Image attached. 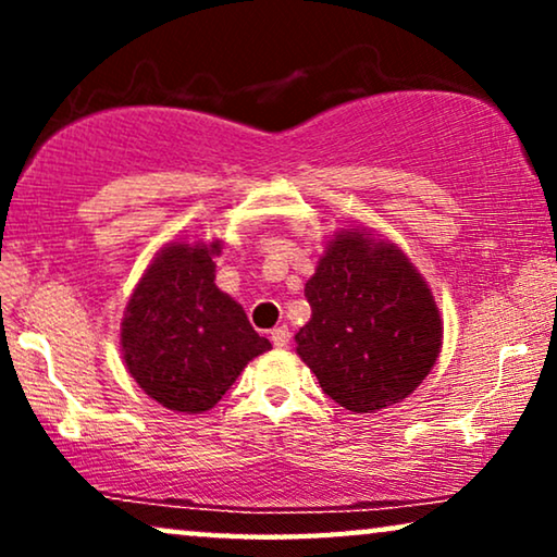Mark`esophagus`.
Here are the masks:
<instances>
[{
  "label": "esophagus",
  "instance_id": "obj_1",
  "mask_svg": "<svg viewBox=\"0 0 557 557\" xmlns=\"http://www.w3.org/2000/svg\"><path fill=\"white\" fill-rule=\"evenodd\" d=\"M271 342H273V347H286L288 342H292V330H288L286 324L276 326V330L271 332Z\"/></svg>",
  "mask_w": 557,
  "mask_h": 557
}]
</instances>
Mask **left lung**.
Instances as JSON below:
<instances>
[{
	"label": "left lung",
	"mask_w": 557,
	"mask_h": 557,
	"mask_svg": "<svg viewBox=\"0 0 557 557\" xmlns=\"http://www.w3.org/2000/svg\"><path fill=\"white\" fill-rule=\"evenodd\" d=\"M311 319L296 355L352 413L408 398L436 364L444 324L431 288L391 240L339 231L304 286Z\"/></svg>",
	"instance_id": "left-lung-1"
}]
</instances>
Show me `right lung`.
<instances>
[{"label": "right lung", "mask_w": 557, "mask_h": 557, "mask_svg": "<svg viewBox=\"0 0 557 557\" xmlns=\"http://www.w3.org/2000/svg\"><path fill=\"white\" fill-rule=\"evenodd\" d=\"M218 246L170 243L136 284L121 322V352L149 398L180 413H202L271 342L238 301L215 286Z\"/></svg>", "instance_id": "1"}]
</instances>
